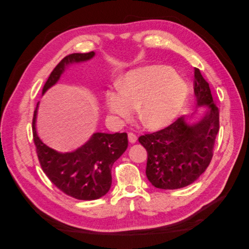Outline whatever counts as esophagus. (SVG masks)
Returning <instances> with one entry per match:
<instances>
[{
    "instance_id": "obj_1",
    "label": "esophagus",
    "mask_w": 249,
    "mask_h": 249,
    "mask_svg": "<svg viewBox=\"0 0 249 249\" xmlns=\"http://www.w3.org/2000/svg\"><path fill=\"white\" fill-rule=\"evenodd\" d=\"M127 137H129V141L131 143H135V142L137 141V136L134 133H129V134H127Z\"/></svg>"
}]
</instances>
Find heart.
<instances>
[{
  "label": "heart",
  "mask_w": 249,
  "mask_h": 249,
  "mask_svg": "<svg viewBox=\"0 0 249 249\" xmlns=\"http://www.w3.org/2000/svg\"><path fill=\"white\" fill-rule=\"evenodd\" d=\"M187 95L186 82L171 67L150 65L126 72L105 92V102L113 118L130 119L139 107L141 124L161 130L175 122Z\"/></svg>",
  "instance_id": "heart-1"
}]
</instances>
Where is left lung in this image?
Listing matches in <instances>:
<instances>
[{
    "label": "left lung",
    "instance_id": "8db88e82",
    "mask_svg": "<svg viewBox=\"0 0 249 249\" xmlns=\"http://www.w3.org/2000/svg\"><path fill=\"white\" fill-rule=\"evenodd\" d=\"M194 94L197 106L206 115L196 123L178 117L163 130L139 137L147 152L146 177L160 189H179L195 182L212 160L219 110L214 104L209 83L194 69Z\"/></svg>",
    "mask_w": 249,
    "mask_h": 249
}]
</instances>
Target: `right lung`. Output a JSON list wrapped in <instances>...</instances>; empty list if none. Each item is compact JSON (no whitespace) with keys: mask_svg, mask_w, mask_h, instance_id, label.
<instances>
[{"mask_svg":"<svg viewBox=\"0 0 249 249\" xmlns=\"http://www.w3.org/2000/svg\"><path fill=\"white\" fill-rule=\"evenodd\" d=\"M94 52L73 53L64 57L50 74L42 88V94L55 85L65 67L71 63L87 61ZM37 104L32 130L36 153L40 166L58 189L80 200H94L104 196L111 188L113 164L127 147L126 133H94L90 139L71 153H59L40 140L36 132Z\"/></svg>","mask_w":249,"mask_h":249,"instance_id":"obj_1","label":"right lung"}]
</instances>
